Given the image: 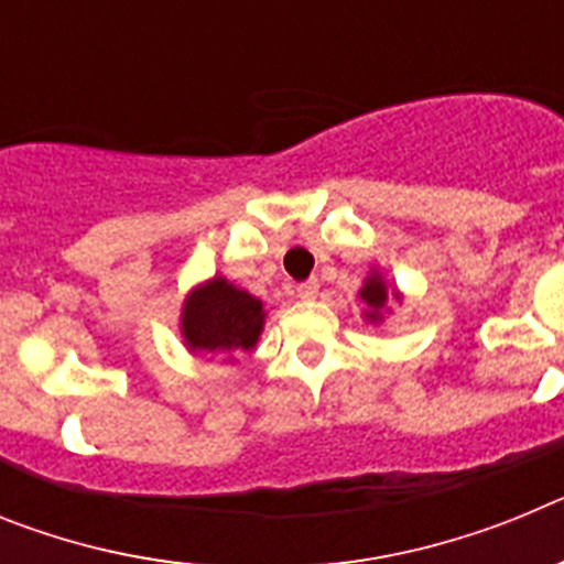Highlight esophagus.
<instances>
[{
	"label": "esophagus",
	"mask_w": 564,
	"mask_h": 564,
	"mask_svg": "<svg viewBox=\"0 0 564 564\" xmlns=\"http://www.w3.org/2000/svg\"><path fill=\"white\" fill-rule=\"evenodd\" d=\"M316 293H318V279H307V282L296 285V296L302 299V302H313Z\"/></svg>",
	"instance_id": "1"
}]
</instances>
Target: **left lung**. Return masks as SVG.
Segmentation results:
<instances>
[{"mask_svg": "<svg viewBox=\"0 0 564 564\" xmlns=\"http://www.w3.org/2000/svg\"><path fill=\"white\" fill-rule=\"evenodd\" d=\"M358 299L364 302V322L381 325L387 313H392V305H401L403 293L398 288H392L378 268H370L361 291H358Z\"/></svg>", "mask_w": 564, "mask_h": 564, "instance_id": "obj_1", "label": "left lung"}]
</instances>
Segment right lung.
<instances>
[{
  "label": "right lung",
  "mask_w": 564,
  "mask_h": 564,
  "mask_svg": "<svg viewBox=\"0 0 564 564\" xmlns=\"http://www.w3.org/2000/svg\"><path fill=\"white\" fill-rule=\"evenodd\" d=\"M265 302L242 291L226 276L194 285L181 307V338L194 356H223L234 361L251 352L265 330Z\"/></svg>",
  "instance_id": "right-lung-1"
}]
</instances>
